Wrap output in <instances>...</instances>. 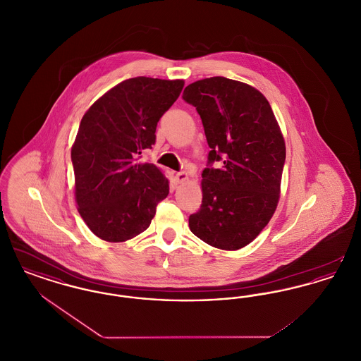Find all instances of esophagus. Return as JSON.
<instances>
[{
  "label": "esophagus",
  "mask_w": 361,
  "mask_h": 361,
  "mask_svg": "<svg viewBox=\"0 0 361 361\" xmlns=\"http://www.w3.org/2000/svg\"><path fill=\"white\" fill-rule=\"evenodd\" d=\"M174 178H176V183H177V184H181V183H184V181L188 180V174L185 172L176 173Z\"/></svg>",
  "instance_id": "1"
}]
</instances>
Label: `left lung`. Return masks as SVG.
Returning a JSON list of instances; mask_svg holds the SVG:
<instances>
[{
  "mask_svg": "<svg viewBox=\"0 0 361 361\" xmlns=\"http://www.w3.org/2000/svg\"><path fill=\"white\" fill-rule=\"evenodd\" d=\"M183 99L196 106L209 164L202 173V207L190 231L222 250L249 245L269 224L280 199L286 142L271 104L252 85L209 77L189 84Z\"/></svg>",
  "mask_w": 361,
  "mask_h": 361,
  "instance_id": "8db88e82",
  "label": "left lung"
}]
</instances>
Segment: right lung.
Here are the masks:
<instances>
[{
    "label": "right lung",
    "mask_w": 361,
    "mask_h": 361,
    "mask_svg": "<svg viewBox=\"0 0 361 361\" xmlns=\"http://www.w3.org/2000/svg\"><path fill=\"white\" fill-rule=\"evenodd\" d=\"M184 80L135 77L89 106L71 146L74 196L89 230L106 242L133 240L154 218L169 180L139 161L155 142L161 116L178 99Z\"/></svg>",
    "instance_id": "right-lung-1"
}]
</instances>
